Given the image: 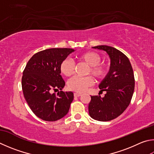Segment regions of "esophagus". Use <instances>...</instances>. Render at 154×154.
I'll list each match as a JSON object with an SVG mask.
<instances>
[{
    "mask_svg": "<svg viewBox=\"0 0 154 154\" xmlns=\"http://www.w3.org/2000/svg\"><path fill=\"white\" fill-rule=\"evenodd\" d=\"M81 95H82V94H79V93H74V96L75 97H79Z\"/></svg>",
    "mask_w": 154,
    "mask_h": 154,
    "instance_id": "1",
    "label": "esophagus"
}]
</instances>
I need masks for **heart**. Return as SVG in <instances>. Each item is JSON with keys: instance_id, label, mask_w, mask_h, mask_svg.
Returning <instances> with one entry per match:
<instances>
[{"instance_id": "b5f03b06", "label": "heart", "mask_w": 154, "mask_h": 154, "mask_svg": "<svg viewBox=\"0 0 154 154\" xmlns=\"http://www.w3.org/2000/svg\"><path fill=\"white\" fill-rule=\"evenodd\" d=\"M77 60L88 66L87 74H91L97 79L104 78L107 73V66L104 64L100 63L101 57L97 53L92 51L83 52L77 57ZM74 64L69 58H66L60 64L61 73L66 77H71L74 72ZM94 80L91 77H74L70 79L67 86L69 89L76 92L85 91L88 87L93 85Z\"/></svg>"}]
</instances>
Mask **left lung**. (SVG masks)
Returning a JSON list of instances; mask_svg holds the SVG:
<instances>
[{"mask_svg": "<svg viewBox=\"0 0 154 154\" xmlns=\"http://www.w3.org/2000/svg\"><path fill=\"white\" fill-rule=\"evenodd\" d=\"M104 50L110 58V70L99 84L104 97L91 96L88 110L92 119L109 121L121 115L129 105L135 89L132 66L127 56L113 47L101 45L92 47Z\"/></svg>", "mask_w": 154, "mask_h": 154, "instance_id": "left-lung-1", "label": "left lung"}]
</instances>
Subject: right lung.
Instances as JSON below:
<instances>
[{
  "instance_id": "add662e5",
  "label": "right lung",
  "mask_w": 154,
  "mask_h": 154,
  "mask_svg": "<svg viewBox=\"0 0 154 154\" xmlns=\"http://www.w3.org/2000/svg\"><path fill=\"white\" fill-rule=\"evenodd\" d=\"M75 51L72 48H49L36 53L26 65L22 77L23 95L29 108L38 118L56 121L68 113L73 100L72 91L62 90L65 82L60 75V66Z\"/></svg>"
}]
</instances>
